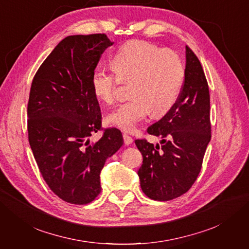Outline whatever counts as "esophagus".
I'll list each match as a JSON object with an SVG mask.
<instances>
[{
    "mask_svg": "<svg viewBox=\"0 0 249 249\" xmlns=\"http://www.w3.org/2000/svg\"><path fill=\"white\" fill-rule=\"evenodd\" d=\"M123 138H124V144H125V145L132 144L133 139H132L131 136H129V135H127V134H124V135H123Z\"/></svg>",
    "mask_w": 249,
    "mask_h": 249,
    "instance_id": "esophagus-1",
    "label": "esophagus"
}]
</instances>
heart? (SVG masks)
Returning <instances> with one entry per match:
<instances>
[{
	"label": "heart",
	"instance_id": "1",
	"mask_svg": "<svg viewBox=\"0 0 249 249\" xmlns=\"http://www.w3.org/2000/svg\"><path fill=\"white\" fill-rule=\"evenodd\" d=\"M113 70L95 67L91 76L92 91L97 99L113 104L120 81L131 83L132 96L113 110L109 123L125 132H133L153 111L155 116L167 113L178 99L185 79L182 57L143 40L120 47L111 60Z\"/></svg>",
	"mask_w": 249,
	"mask_h": 249
}]
</instances>
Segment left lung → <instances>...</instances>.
Segmentation results:
<instances>
[{
    "label": "left lung",
    "instance_id": "obj_1",
    "mask_svg": "<svg viewBox=\"0 0 249 249\" xmlns=\"http://www.w3.org/2000/svg\"><path fill=\"white\" fill-rule=\"evenodd\" d=\"M185 70L177 103L147 129L148 134L162 139L161 145L135 140L143 157L138 170L141 189L154 200H171L190 189L211 140L208 82L198 58L188 46Z\"/></svg>",
    "mask_w": 249,
    "mask_h": 249
}]
</instances>
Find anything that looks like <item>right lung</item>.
<instances>
[{"mask_svg": "<svg viewBox=\"0 0 249 249\" xmlns=\"http://www.w3.org/2000/svg\"><path fill=\"white\" fill-rule=\"evenodd\" d=\"M113 42L106 34L72 35L60 41L33 78L28 138L41 176L58 197L86 205L101 193L105 162L123 145L116 127H102L91 76ZM103 131L90 145L88 137Z\"/></svg>", "mask_w": 249, "mask_h": 249, "instance_id": "add662e5", "label": "right lung"}]
</instances>
